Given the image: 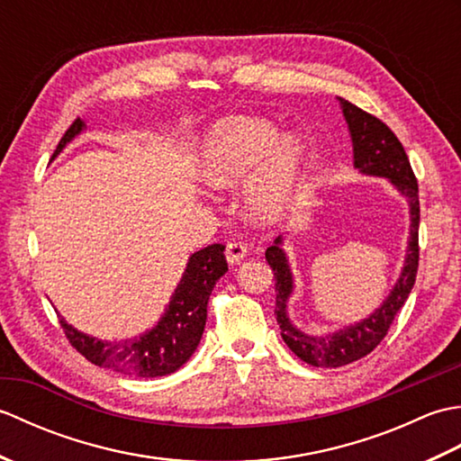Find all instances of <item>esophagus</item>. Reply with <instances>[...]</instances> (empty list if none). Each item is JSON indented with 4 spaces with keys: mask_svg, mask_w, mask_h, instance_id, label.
I'll list each match as a JSON object with an SVG mask.
<instances>
[{
    "mask_svg": "<svg viewBox=\"0 0 461 461\" xmlns=\"http://www.w3.org/2000/svg\"><path fill=\"white\" fill-rule=\"evenodd\" d=\"M248 256V246L243 241H228V246H225V259H228V263H231V266H236V263H240L243 258Z\"/></svg>",
    "mask_w": 461,
    "mask_h": 461,
    "instance_id": "34e87169",
    "label": "esophagus"
}]
</instances>
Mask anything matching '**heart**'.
Here are the masks:
<instances>
[{"label": "heart", "mask_w": 461, "mask_h": 461, "mask_svg": "<svg viewBox=\"0 0 461 461\" xmlns=\"http://www.w3.org/2000/svg\"><path fill=\"white\" fill-rule=\"evenodd\" d=\"M305 150L295 136L251 116L213 122L198 146L195 172L215 190L248 185L246 205L259 223L277 221L301 178Z\"/></svg>", "instance_id": "obj_1"}]
</instances>
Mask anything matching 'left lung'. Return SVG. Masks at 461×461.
I'll use <instances>...</instances> for the list:
<instances>
[{
    "instance_id": "obj_1",
    "label": "left lung",
    "mask_w": 461,
    "mask_h": 461,
    "mask_svg": "<svg viewBox=\"0 0 461 461\" xmlns=\"http://www.w3.org/2000/svg\"><path fill=\"white\" fill-rule=\"evenodd\" d=\"M342 116L348 124L350 140H352V164L360 174L378 176L386 178L394 188L404 195L410 210V238L404 258V267L394 287L390 289L388 297L382 301V305L370 312L366 319H362L355 325L342 327L329 335H307L301 329L293 325L289 319L287 303L295 289L293 271L289 266V258L283 249V238L279 236L273 246L267 248L266 259L276 276V317L281 329V337L285 345L295 355L311 366L321 368H337L350 365L368 352L375 350L380 340L386 337V332L393 325L396 312L404 307V303L414 287L418 273V225H420V202H418V182L410 166L404 146L400 144L396 134L388 126L358 109L345 99H340Z\"/></svg>"
}]
</instances>
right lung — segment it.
Listing matches in <instances>:
<instances>
[{
	"label": "right lung",
	"instance_id": "obj_1",
	"mask_svg": "<svg viewBox=\"0 0 461 461\" xmlns=\"http://www.w3.org/2000/svg\"><path fill=\"white\" fill-rule=\"evenodd\" d=\"M85 129L86 124L81 119L68 126L51 160ZM223 249L225 246L221 243H213L192 253L168 307L150 330L134 339L101 340L77 330L63 317H59L68 342L96 366L140 378L172 375L188 362L200 345L208 319V299L215 283L228 271Z\"/></svg>",
	"mask_w": 461,
	"mask_h": 461
}]
</instances>
